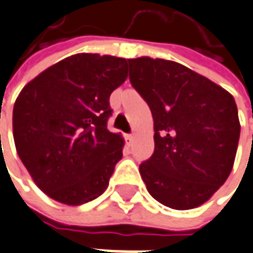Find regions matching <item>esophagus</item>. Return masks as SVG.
<instances>
[{"label": "esophagus", "instance_id": "1", "mask_svg": "<svg viewBox=\"0 0 253 253\" xmlns=\"http://www.w3.org/2000/svg\"><path fill=\"white\" fill-rule=\"evenodd\" d=\"M125 140H126L127 146H131V143L134 140V136H133V134H126V136H125Z\"/></svg>", "mask_w": 253, "mask_h": 253}]
</instances>
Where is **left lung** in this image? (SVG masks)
Wrapping results in <instances>:
<instances>
[{
	"label": "left lung",
	"instance_id": "1",
	"mask_svg": "<svg viewBox=\"0 0 253 253\" xmlns=\"http://www.w3.org/2000/svg\"><path fill=\"white\" fill-rule=\"evenodd\" d=\"M128 77L155 123V152L139 166L149 193L177 211L201 206L233 168L241 134L235 98L169 60H128Z\"/></svg>",
	"mask_w": 253,
	"mask_h": 253
}]
</instances>
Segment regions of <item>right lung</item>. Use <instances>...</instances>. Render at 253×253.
Here are the masks:
<instances>
[{"instance_id":"1","label":"right lung","mask_w":253,"mask_h":253,"mask_svg":"<svg viewBox=\"0 0 253 253\" xmlns=\"http://www.w3.org/2000/svg\"><path fill=\"white\" fill-rule=\"evenodd\" d=\"M126 77V58L74 54L38 74L15 100L17 153L54 201L77 206L107 189L125 144L107 130L109 98Z\"/></svg>"}]
</instances>
